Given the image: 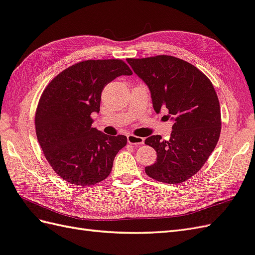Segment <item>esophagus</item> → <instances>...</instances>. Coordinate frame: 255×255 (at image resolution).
<instances>
[{
	"label": "esophagus",
	"instance_id": "1",
	"mask_svg": "<svg viewBox=\"0 0 255 255\" xmlns=\"http://www.w3.org/2000/svg\"><path fill=\"white\" fill-rule=\"evenodd\" d=\"M127 141L129 144L141 145L144 143V138H142V136H136L133 134H129V135H127Z\"/></svg>",
	"mask_w": 255,
	"mask_h": 255
}]
</instances>
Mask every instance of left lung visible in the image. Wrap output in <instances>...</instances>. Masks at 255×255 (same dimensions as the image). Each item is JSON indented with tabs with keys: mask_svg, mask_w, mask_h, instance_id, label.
<instances>
[{
	"mask_svg": "<svg viewBox=\"0 0 255 255\" xmlns=\"http://www.w3.org/2000/svg\"><path fill=\"white\" fill-rule=\"evenodd\" d=\"M127 62L148 87L155 112L166 110L173 123L168 141L159 134L145 140L157 154L145 172L169 184L184 182L205 165L220 138V103L213 85L193 64L172 56Z\"/></svg>",
	"mask_w": 255,
	"mask_h": 255,
	"instance_id": "1",
	"label": "left lung"
}]
</instances>
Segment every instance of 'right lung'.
<instances>
[{
	"label": "right lung",
	"mask_w": 255,
	"mask_h": 255,
	"mask_svg": "<svg viewBox=\"0 0 255 255\" xmlns=\"http://www.w3.org/2000/svg\"><path fill=\"white\" fill-rule=\"evenodd\" d=\"M119 59L78 62L58 74L43 91L35 130L45 157L55 172L75 185H94L110 174L125 135H108L93 127L107 84L131 75Z\"/></svg>",
	"instance_id": "obj_1"
}]
</instances>
